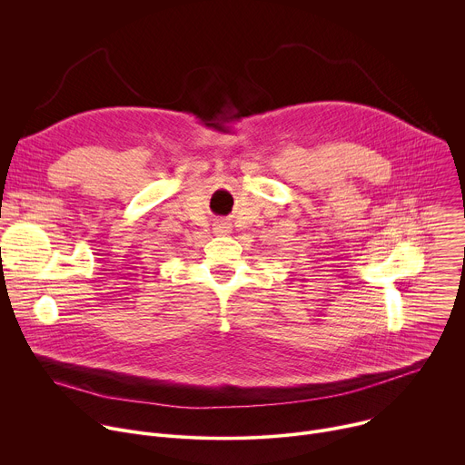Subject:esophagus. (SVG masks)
<instances>
[{
	"mask_svg": "<svg viewBox=\"0 0 465 465\" xmlns=\"http://www.w3.org/2000/svg\"><path fill=\"white\" fill-rule=\"evenodd\" d=\"M213 226H215V228H213L215 233H219V235H224V233H230V232H232V224L226 223V221H217Z\"/></svg>",
	"mask_w": 465,
	"mask_h": 465,
	"instance_id": "34e87169",
	"label": "esophagus"
}]
</instances>
